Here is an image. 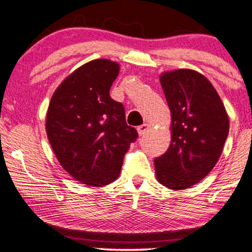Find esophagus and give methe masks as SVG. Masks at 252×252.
I'll return each instance as SVG.
<instances>
[{
	"mask_svg": "<svg viewBox=\"0 0 252 252\" xmlns=\"http://www.w3.org/2000/svg\"><path fill=\"white\" fill-rule=\"evenodd\" d=\"M149 130V126L148 124H142V126H140L137 128V132H138V135L140 136H142V135H144L146 134L147 131H148Z\"/></svg>",
	"mask_w": 252,
	"mask_h": 252,
	"instance_id": "esophagus-1",
	"label": "esophagus"
}]
</instances>
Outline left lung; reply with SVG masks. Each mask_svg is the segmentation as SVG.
<instances>
[{
  "instance_id": "1",
  "label": "left lung",
  "mask_w": 252,
  "mask_h": 252,
  "mask_svg": "<svg viewBox=\"0 0 252 252\" xmlns=\"http://www.w3.org/2000/svg\"><path fill=\"white\" fill-rule=\"evenodd\" d=\"M160 83L172 115V140L154 160L156 179L167 189H189L220 158L230 128L227 112L210 80L194 70L163 72Z\"/></svg>"
}]
</instances>
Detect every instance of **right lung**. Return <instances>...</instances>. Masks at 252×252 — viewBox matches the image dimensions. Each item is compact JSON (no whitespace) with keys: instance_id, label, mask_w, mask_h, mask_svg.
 Wrapping results in <instances>:
<instances>
[{"instance_id":"add662e5","label":"right lung","mask_w":252,"mask_h":252,"mask_svg":"<svg viewBox=\"0 0 252 252\" xmlns=\"http://www.w3.org/2000/svg\"><path fill=\"white\" fill-rule=\"evenodd\" d=\"M120 63H84L58 86L46 115V132L62 167L77 181L102 187L118 178L137 131L126 122L122 103L110 97Z\"/></svg>"}]
</instances>
